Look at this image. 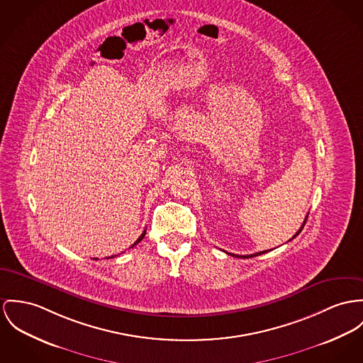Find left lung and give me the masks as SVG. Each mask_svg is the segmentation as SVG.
Returning a JSON list of instances; mask_svg holds the SVG:
<instances>
[{
	"instance_id": "1",
	"label": "left lung",
	"mask_w": 363,
	"mask_h": 363,
	"mask_svg": "<svg viewBox=\"0 0 363 363\" xmlns=\"http://www.w3.org/2000/svg\"><path fill=\"white\" fill-rule=\"evenodd\" d=\"M307 218H308V216H307V217H306V220H304V223H303V225H301V228H300V229H298V230H297V233H296V235H294V236H293V238H291V239H294V238H296V236H298V235H300V232H301V230H303V228H304V225H306V223H307ZM291 239H290V240H291ZM265 252H267V250L258 251V252H255V254H250V255H236V254H230V255H233V257H238V258H251V257H257V255H261V254H265ZM228 254H229V252H228Z\"/></svg>"
}]
</instances>
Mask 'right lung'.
Masks as SVG:
<instances>
[{
    "mask_svg": "<svg viewBox=\"0 0 363 363\" xmlns=\"http://www.w3.org/2000/svg\"><path fill=\"white\" fill-rule=\"evenodd\" d=\"M145 235H146V230H143V232H142V235H140V238H138V240H137V242H135V243H134V245H133V246H131V247H134V246H135V245H138V243H140V240H142V239H143V238H145ZM111 258H113V255H112V257H111ZM95 259H98V258H95Z\"/></svg>",
    "mask_w": 363,
    "mask_h": 363,
    "instance_id": "obj_1",
    "label": "right lung"
}]
</instances>
